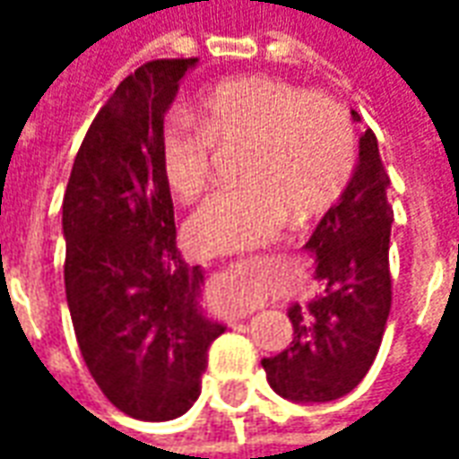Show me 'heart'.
Segmentation results:
<instances>
[{
	"mask_svg": "<svg viewBox=\"0 0 459 459\" xmlns=\"http://www.w3.org/2000/svg\"><path fill=\"white\" fill-rule=\"evenodd\" d=\"M248 142L238 189L209 194L186 221L201 253H238L275 238L290 213L307 219L332 206L354 174L356 134L332 95L307 93L273 75H243L204 91L194 117L169 113L160 137L164 179L179 199L209 179L211 147Z\"/></svg>",
	"mask_w": 459,
	"mask_h": 459,
	"instance_id": "b5f03b06",
	"label": "heart"
}]
</instances>
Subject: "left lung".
I'll use <instances>...</instances> for the list:
<instances>
[{
  "instance_id": "1",
  "label": "left lung",
  "mask_w": 459,
  "mask_h": 459,
  "mask_svg": "<svg viewBox=\"0 0 459 459\" xmlns=\"http://www.w3.org/2000/svg\"><path fill=\"white\" fill-rule=\"evenodd\" d=\"M359 122V113H354ZM388 174L371 130L359 137V164L342 199L322 216L305 248L317 255L325 292L292 305V342L263 359L270 388L295 403H327L354 391L374 364L391 312L388 243L394 209Z\"/></svg>"
}]
</instances>
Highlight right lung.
Wrapping results in <instances>:
<instances>
[{
	"mask_svg": "<svg viewBox=\"0 0 459 459\" xmlns=\"http://www.w3.org/2000/svg\"><path fill=\"white\" fill-rule=\"evenodd\" d=\"M196 61H150L117 85L64 196L65 299L83 361L117 411L152 423L194 405L226 329L201 309L204 270L181 258L160 161L164 113Z\"/></svg>",
	"mask_w": 459,
	"mask_h": 459,
	"instance_id": "obj_1",
	"label": "right lung"
}]
</instances>
